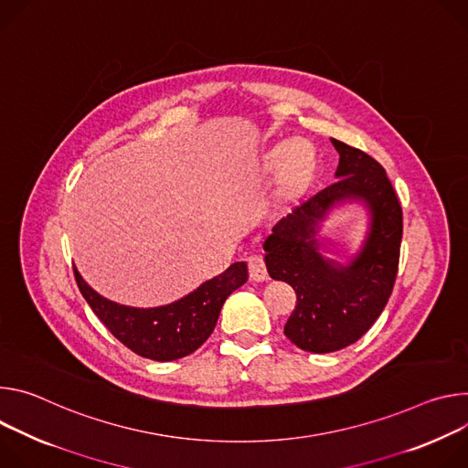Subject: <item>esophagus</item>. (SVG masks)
<instances>
[{"instance_id":"1","label":"esophagus","mask_w":468,"mask_h":468,"mask_svg":"<svg viewBox=\"0 0 468 468\" xmlns=\"http://www.w3.org/2000/svg\"><path fill=\"white\" fill-rule=\"evenodd\" d=\"M247 266H249V277H250L252 281L262 282V281H268V279H270L268 268H266V261H264L262 254L252 252V254L247 258Z\"/></svg>"}]
</instances>
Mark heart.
I'll return each mask as SVG.
<instances>
[{
  "mask_svg": "<svg viewBox=\"0 0 468 468\" xmlns=\"http://www.w3.org/2000/svg\"><path fill=\"white\" fill-rule=\"evenodd\" d=\"M314 162V150L304 141L281 143L266 154V167L270 171H277L282 167V180L288 187L301 186L313 175Z\"/></svg>",
  "mask_w": 468,
  "mask_h": 468,
  "instance_id": "b5f03b06",
  "label": "heart"
}]
</instances>
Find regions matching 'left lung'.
<instances>
[{
  "instance_id": "left-lung-1",
  "label": "left lung",
  "mask_w": 468,
  "mask_h": 468,
  "mask_svg": "<svg viewBox=\"0 0 468 468\" xmlns=\"http://www.w3.org/2000/svg\"><path fill=\"white\" fill-rule=\"evenodd\" d=\"M340 162L327 187L306 195L266 239V266L297 295L284 335L313 353L338 351L365 335L392 293L403 232L399 198L385 169L355 146L331 139ZM344 197L365 199L373 212L371 236L349 267L324 261L314 234L328 207Z\"/></svg>"
}]
</instances>
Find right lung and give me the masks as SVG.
<instances>
[{"label": "right lung", "mask_w": 468, "mask_h": 468, "mask_svg": "<svg viewBox=\"0 0 468 468\" xmlns=\"http://www.w3.org/2000/svg\"><path fill=\"white\" fill-rule=\"evenodd\" d=\"M78 288L110 333L139 356L175 360L193 353L214 333L227 297L247 281V266L232 264L195 292L158 308H132L98 295L74 268Z\"/></svg>", "instance_id": "right-lung-1"}]
</instances>
